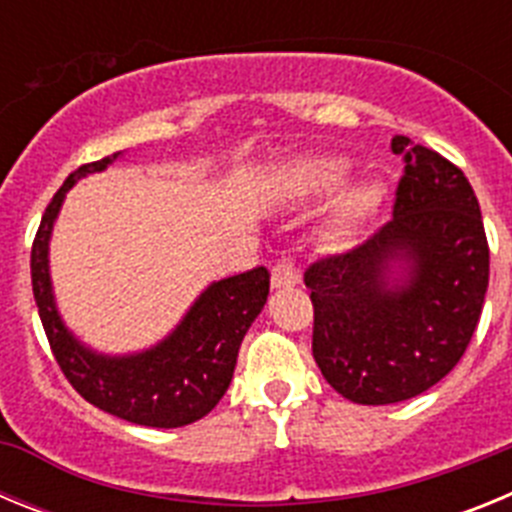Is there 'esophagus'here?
Listing matches in <instances>:
<instances>
[{
	"mask_svg": "<svg viewBox=\"0 0 512 512\" xmlns=\"http://www.w3.org/2000/svg\"><path fill=\"white\" fill-rule=\"evenodd\" d=\"M271 284H274L277 289L300 284V269L295 266L292 256H282V259L274 264V269H271Z\"/></svg>",
	"mask_w": 512,
	"mask_h": 512,
	"instance_id": "esophagus-1",
	"label": "esophagus"
}]
</instances>
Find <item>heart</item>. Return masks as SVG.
Returning <instances> with one entry per match:
<instances>
[{"label":"heart","instance_id":"1","mask_svg":"<svg viewBox=\"0 0 512 512\" xmlns=\"http://www.w3.org/2000/svg\"><path fill=\"white\" fill-rule=\"evenodd\" d=\"M346 171L348 161H343V158H320V161H312L305 166V179L315 189H333L346 176ZM379 197H382V192H379L377 184H361V187L351 189L341 205L333 238H343V235L351 233L377 207Z\"/></svg>","mask_w":512,"mask_h":512}]
</instances>
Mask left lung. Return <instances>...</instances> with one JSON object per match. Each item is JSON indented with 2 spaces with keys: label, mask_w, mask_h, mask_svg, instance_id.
I'll return each instance as SVG.
<instances>
[{
  "label": "left lung",
  "mask_w": 512,
  "mask_h": 512,
  "mask_svg": "<svg viewBox=\"0 0 512 512\" xmlns=\"http://www.w3.org/2000/svg\"><path fill=\"white\" fill-rule=\"evenodd\" d=\"M392 220L361 246L305 271L312 356L325 382L359 405L431 390L459 364L490 282V246L464 171L408 135Z\"/></svg>",
  "instance_id": "1"
}]
</instances>
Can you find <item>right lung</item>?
<instances>
[{
  "label": "right lung",
  "mask_w": 512,
  "mask_h": 512,
  "mask_svg": "<svg viewBox=\"0 0 512 512\" xmlns=\"http://www.w3.org/2000/svg\"><path fill=\"white\" fill-rule=\"evenodd\" d=\"M120 153L69 174L45 207L30 253L33 295L63 377L94 408L148 428H182L205 418L233 379L238 348L266 305L269 271L256 266L210 284L169 338L130 356H102L74 338L56 310L48 241L63 197L81 176L102 171Z\"/></svg>",
  "instance_id": "1"
}]
</instances>
